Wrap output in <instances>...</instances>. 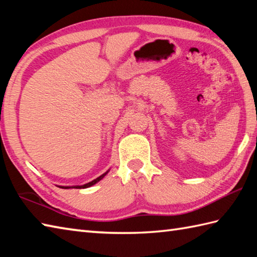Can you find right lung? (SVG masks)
<instances>
[{"label": "right lung", "instance_id": "add662e5", "mask_svg": "<svg viewBox=\"0 0 257 257\" xmlns=\"http://www.w3.org/2000/svg\"><path fill=\"white\" fill-rule=\"evenodd\" d=\"M33 160V159H32ZM34 163L40 167L43 171L46 172L48 174V169L45 168L44 166H41L40 163H37V161L33 160ZM109 170V166L105 165L101 166L99 168H95L92 169L89 172H85V174H78V176H74V177H69V178H63V179H55L56 181L59 183H62L63 185H67V187H74V188H85V187H89V185L96 183L97 181L105 176V174Z\"/></svg>", "mask_w": 257, "mask_h": 257}]
</instances>
